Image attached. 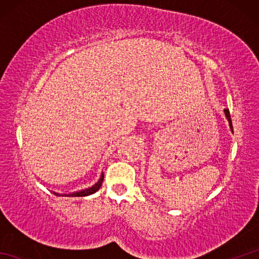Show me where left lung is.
I'll return each instance as SVG.
<instances>
[{
	"label": "left lung",
	"instance_id": "1",
	"mask_svg": "<svg viewBox=\"0 0 259 259\" xmlns=\"http://www.w3.org/2000/svg\"><path fill=\"white\" fill-rule=\"evenodd\" d=\"M224 112H225V115H226V118L228 119V122H229V126H230V129H232V131H233V123H232V118H230L229 110H228V109H225V110H224Z\"/></svg>",
	"mask_w": 259,
	"mask_h": 259
}]
</instances>
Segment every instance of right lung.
<instances>
[{
	"instance_id": "1",
	"label": "right lung",
	"mask_w": 259,
	"mask_h": 259,
	"mask_svg": "<svg viewBox=\"0 0 259 259\" xmlns=\"http://www.w3.org/2000/svg\"><path fill=\"white\" fill-rule=\"evenodd\" d=\"M103 178H104V175L102 172L100 179H99L97 183L93 185L92 187H89V188L83 189V190H80V191H75V192H72V194H64V195H60V194H56V192H54V195H56V196H65V197H84V196L92 195V194H95L96 191H98L99 189H100V187L102 185V181H103Z\"/></svg>"
}]
</instances>
